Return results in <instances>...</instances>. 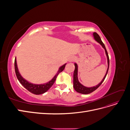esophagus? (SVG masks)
Listing matches in <instances>:
<instances>
[{
	"mask_svg": "<svg viewBox=\"0 0 130 130\" xmlns=\"http://www.w3.org/2000/svg\"><path fill=\"white\" fill-rule=\"evenodd\" d=\"M75 61V58L74 57H70L69 59V62H73Z\"/></svg>",
	"mask_w": 130,
	"mask_h": 130,
	"instance_id": "esophagus-1",
	"label": "esophagus"
}]
</instances>
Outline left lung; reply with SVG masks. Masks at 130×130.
Instances as JSON below:
<instances>
[{
  "label": "left lung",
  "instance_id": "8db88e82",
  "mask_svg": "<svg viewBox=\"0 0 130 130\" xmlns=\"http://www.w3.org/2000/svg\"><path fill=\"white\" fill-rule=\"evenodd\" d=\"M93 36H94V39H95V40L96 41H97L98 43H99L105 50L106 56H107V57L108 68H107V72H106V73L105 74L104 77L103 78V80L101 81L100 83H99L97 86H94V87H85V86H83L82 84H81L79 82V81H78V78H77V68H78L77 67H77V65L76 63L74 64H75V70H74V78H73V80H74L73 81L74 88L75 89V90L77 92L79 93L83 94H89L90 93H92L94 91V90H95L98 87H99V86L102 84V83H103V81H104L106 75H107V73H108V69H109V56H108L107 52V50H106V47H105L104 44L103 43V42H102L101 38H100V37L99 36V35H98L96 32H94L93 33Z\"/></svg>",
  "mask_w": 130,
  "mask_h": 130
}]
</instances>
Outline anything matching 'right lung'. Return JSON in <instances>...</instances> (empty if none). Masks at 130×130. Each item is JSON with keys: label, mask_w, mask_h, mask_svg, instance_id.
<instances>
[{"label": "right lung", "mask_w": 130, "mask_h": 130, "mask_svg": "<svg viewBox=\"0 0 130 130\" xmlns=\"http://www.w3.org/2000/svg\"><path fill=\"white\" fill-rule=\"evenodd\" d=\"M66 64H64L61 66V67L59 68L58 71L57 73L56 74V75L55 76L53 79L50 81L49 82H47L46 84H41V85H36V84H31L30 82H29L27 81L26 80H25L24 78H23L21 75L20 73H19L17 65V62H16V58H15L14 60V69H15V75H16L17 77L18 78V81L22 85V86H24V87L27 90L31 93H32L34 94H36V95H39V94H41L44 93L46 92L47 90H48L54 84L55 81L57 76L58 75V74L62 72L63 70H64Z\"/></svg>", "instance_id": "obj_1"}]
</instances>
